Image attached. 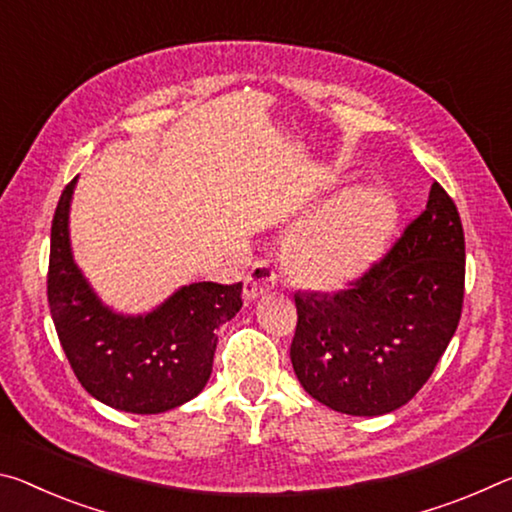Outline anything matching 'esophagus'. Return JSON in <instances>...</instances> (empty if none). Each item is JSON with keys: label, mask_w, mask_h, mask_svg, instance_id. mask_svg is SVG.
<instances>
[{"label": "esophagus", "mask_w": 512, "mask_h": 512, "mask_svg": "<svg viewBox=\"0 0 512 512\" xmlns=\"http://www.w3.org/2000/svg\"><path fill=\"white\" fill-rule=\"evenodd\" d=\"M276 286V270L270 261H256L251 265L249 274L245 276V297L247 299H258L270 292Z\"/></svg>", "instance_id": "esophagus-1"}]
</instances>
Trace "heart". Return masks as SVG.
Here are the masks:
<instances>
[{
	"label": "heart",
	"instance_id": "1",
	"mask_svg": "<svg viewBox=\"0 0 512 512\" xmlns=\"http://www.w3.org/2000/svg\"><path fill=\"white\" fill-rule=\"evenodd\" d=\"M390 229V201L376 190H356L290 238L288 265L306 286L338 288L379 256Z\"/></svg>",
	"mask_w": 512,
	"mask_h": 512
}]
</instances>
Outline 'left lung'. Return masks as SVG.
Here are the masks:
<instances>
[{
	"label": "left lung",
	"mask_w": 512,
	"mask_h": 512,
	"mask_svg": "<svg viewBox=\"0 0 512 512\" xmlns=\"http://www.w3.org/2000/svg\"><path fill=\"white\" fill-rule=\"evenodd\" d=\"M465 295V233L438 181L379 263L335 295L297 292L290 360L304 390L338 413L408 404L454 338Z\"/></svg>",
	"instance_id": "8db88e82"
}]
</instances>
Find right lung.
<instances>
[{
    "label": "right lung",
    "instance_id": "1",
    "mask_svg": "<svg viewBox=\"0 0 512 512\" xmlns=\"http://www.w3.org/2000/svg\"><path fill=\"white\" fill-rule=\"evenodd\" d=\"M72 179L58 199L49 245L47 301L58 340L88 395L136 415L186 404L213 372L215 331L242 306V283L201 281L147 315H117L97 299L70 249Z\"/></svg>",
    "mask_w": 512,
    "mask_h": 512
}]
</instances>
